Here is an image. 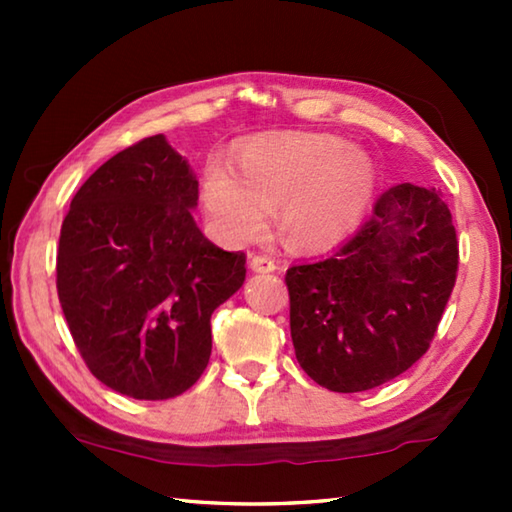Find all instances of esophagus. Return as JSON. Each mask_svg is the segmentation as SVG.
I'll list each match as a JSON object with an SVG mask.
<instances>
[{"label": "esophagus", "mask_w": 512, "mask_h": 512, "mask_svg": "<svg viewBox=\"0 0 512 512\" xmlns=\"http://www.w3.org/2000/svg\"><path fill=\"white\" fill-rule=\"evenodd\" d=\"M250 268H253L255 273H273L277 268V262L271 255H250Z\"/></svg>", "instance_id": "34e87169"}]
</instances>
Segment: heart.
Here are the masks:
<instances>
[{
  "instance_id": "obj_1",
  "label": "heart",
  "mask_w": 512,
  "mask_h": 512,
  "mask_svg": "<svg viewBox=\"0 0 512 512\" xmlns=\"http://www.w3.org/2000/svg\"><path fill=\"white\" fill-rule=\"evenodd\" d=\"M375 167L357 146L325 133L259 135L241 146L235 171L207 167L201 203L228 241L250 244L280 203V228L293 246L341 239L375 192Z\"/></svg>"
}]
</instances>
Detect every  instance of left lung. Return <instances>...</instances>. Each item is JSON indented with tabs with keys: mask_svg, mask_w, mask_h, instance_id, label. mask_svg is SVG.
Masks as SVG:
<instances>
[{
	"mask_svg": "<svg viewBox=\"0 0 512 512\" xmlns=\"http://www.w3.org/2000/svg\"><path fill=\"white\" fill-rule=\"evenodd\" d=\"M456 271V230L440 192L386 189L357 235L284 277L300 368L334 393L402 375L429 350Z\"/></svg>",
	"mask_w": 512,
	"mask_h": 512,
	"instance_id": "obj_1",
	"label": "left lung"
}]
</instances>
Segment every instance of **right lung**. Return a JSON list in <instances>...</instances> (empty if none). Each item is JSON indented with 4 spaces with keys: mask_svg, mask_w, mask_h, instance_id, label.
I'll use <instances>...</instances> for the list:
<instances>
[{
    "mask_svg": "<svg viewBox=\"0 0 512 512\" xmlns=\"http://www.w3.org/2000/svg\"><path fill=\"white\" fill-rule=\"evenodd\" d=\"M198 180L153 135L101 164L60 228L56 289L85 366L112 391L169 400L203 375L214 309L246 280V255L192 216Z\"/></svg>",
    "mask_w": 512,
    "mask_h": 512,
    "instance_id": "1",
    "label": "right lung"
}]
</instances>
